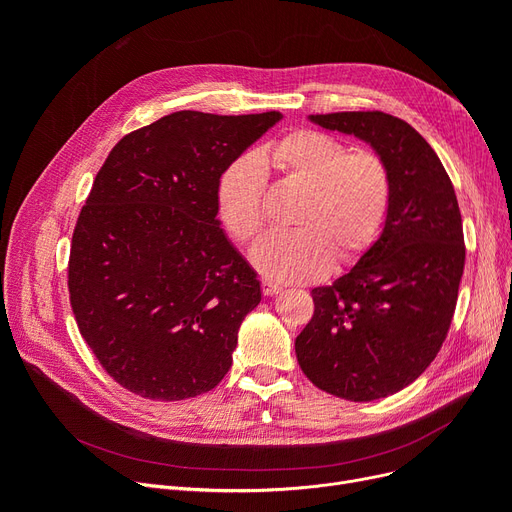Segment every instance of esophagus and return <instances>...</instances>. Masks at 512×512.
I'll use <instances>...</instances> for the list:
<instances>
[{
    "label": "esophagus",
    "mask_w": 512,
    "mask_h": 512,
    "mask_svg": "<svg viewBox=\"0 0 512 512\" xmlns=\"http://www.w3.org/2000/svg\"><path fill=\"white\" fill-rule=\"evenodd\" d=\"M261 290H263L265 297H274V294H278L282 288H280L278 284L270 282V280H263V282H261Z\"/></svg>",
    "instance_id": "obj_1"
}]
</instances>
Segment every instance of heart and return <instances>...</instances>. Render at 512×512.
<instances>
[{
  "label": "heart",
  "instance_id": "obj_1",
  "mask_svg": "<svg viewBox=\"0 0 512 512\" xmlns=\"http://www.w3.org/2000/svg\"><path fill=\"white\" fill-rule=\"evenodd\" d=\"M265 161L307 191L294 232H267L253 249L255 270L276 282H307L324 274L332 253L348 261L378 236L388 203L390 172L380 155L351 151L321 130L301 128L259 153H242L215 186V207L236 240H249L263 224Z\"/></svg>",
  "mask_w": 512,
  "mask_h": 512
}]
</instances>
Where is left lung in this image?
Wrapping results in <instances>:
<instances>
[{
	"label": "left lung",
	"mask_w": 512,
	"mask_h": 512,
	"mask_svg": "<svg viewBox=\"0 0 512 512\" xmlns=\"http://www.w3.org/2000/svg\"><path fill=\"white\" fill-rule=\"evenodd\" d=\"M384 159L390 203L380 236L332 286L311 290L315 313L294 348L328 394L369 402L413 384L448 334L465 265L459 201L436 151L384 112L311 114Z\"/></svg>",
	"instance_id": "8db88e82"
}]
</instances>
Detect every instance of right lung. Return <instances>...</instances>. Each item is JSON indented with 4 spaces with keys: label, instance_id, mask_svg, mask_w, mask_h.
Wrapping results in <instances>:
<instances>
[{
    "label": "right lung",
    "instance_id": "obj_1",
    "mask_svg": "<svg viewBox=\"0 0 512 512\" xmlns=\"http://www.w3.org/2000/svg\"><path fill=\"white\" fill-rule=\"evenodd\" d=\"M282 118L174 112L126 134L97 172L72 234L70 305L126 390L184 400L224 380L261 282L218 220L215 186Z\"/></svg>",
    "mask_w": 512,
    "mask_h": 512
}]
</instances>
